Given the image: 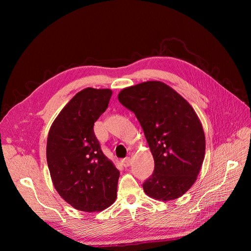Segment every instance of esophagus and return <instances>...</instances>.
<instances>
[{
	"instance_id": "34e87169",
	"label": "esophagus",
	"mask_w": 251,
	"mask_h": 251,
	"mask_svg": "<svg viewBox=\"0 0 251 251\" xmlns=\"http://www.w3.org/2000/svg\"><path fill=\"white\" fill-rule=\"evenodd\" d=\"M130 163H131V159L128 157H126V158H125V159H123V160H121V164H123V166H125V168H127V166L130 165Z\"/></svg>"
}]
</instances>
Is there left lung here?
<instances>
[{
  "instance_id": "obj_1",
  "label": "left lung",
  "mask_w": 251,
  "mask_h": 251,
  "mask_svg": "<svg viewBox=\"0 0 251 251\" xmlns=\"http://www.w3.org/2000/svg\"><path fill=\"white\" fill-rule=\"evenodd\" d=\"M118 100L137 117L154 157L144 193L162 201L179 198L195 183L205 155L203 127L192 105L161 81L126 88Z\"/></svg>"
}]
</instances>
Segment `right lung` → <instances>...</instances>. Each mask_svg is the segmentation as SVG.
Listing matches in <instances>:
<instances>
[{
  "instance_id": "1",
  "label": "right lung",
  "mask_w": 251,
  "mask_h": 251,
  "mask_svg": "<svg viewBox=\"0 0 251 251\" xmlns=\"http://www.w3.org/2000/svg\"><path fill=\"white\" fill-rule=\"evenodd\" d=\"M112 91L81 90L60 111L47 140V163L60 197L82 211H100L115 201L119 171L102 153L94 123Z\"/></svg>"
}]
</instances>
